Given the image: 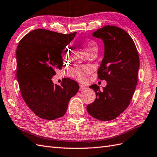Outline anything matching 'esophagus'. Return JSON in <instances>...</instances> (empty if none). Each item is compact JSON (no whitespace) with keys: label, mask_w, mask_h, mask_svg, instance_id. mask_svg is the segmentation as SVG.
<instances>
[{"label":"esophagus","mask_w":157,"mask_h":157,"mask_svg":"<svg viewBox=\"0 0 157 157\" xmlns=\"http://www.w3.org/2000/svg\"><path fill=\"white\" fill-rule=\"evenodd\" d=\"M87 89V88L86 87H85L84 86H83V85H82V84H80V89L79 90H80V91H84V90H86Z\"/></svg>","instance_id":"1"}]
</instances>
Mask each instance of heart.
I'll return each mask as SVG.
<instances>
[{
	"label": "heart",
	"instance_id": "obj_1",
	"mask_svg": "<svg viewBox=\"0 0 157 157\" xmlns=\"http://www.w3.org/2000/svg\"><path fill=\"white\" fill-rule=\"evenodd\" d=\"M84 48L86 50L91 52L97 49V44L95 41L91 40H86L84 42ZM69 46H66L63 51V54L64 56H67L69 51ZM92 67L89 65H78L73 68H71L68 70V75L71 77L73 78L80 82L86 81L88 77L91 73Z\"/></svg>",
	"mask_w": 157,
	"mask_h": 157
}]
</instances>
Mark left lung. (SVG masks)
I'll return each mask as SVG.
<instances>
[{
	"instance_id": "8db88e82",
	"label": "left lung",
	"mask_w": 157,
	"mask_h": 157,
	"mask_svg": "<svg viewBox=\"0 0 157 157\" xmlns=\"http://www.w3.org/2000/svg\"><path fill=\"white\" fill-rule=\"evenodd\" d=\"M103 41L104 58L98 69V78L107 85L100 90L96 84L89 86L96 92L94 102L87 111L101 121L115 119L128 107L137 83L139 57L132 38L124 29L105 26L92 33Z\"/></svg>"
}]
</instances>
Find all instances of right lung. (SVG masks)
<instances>
[{"label":"right lung","instance_id":"right-lung-1","mask_svg":"<svg viewBox=\"0 0 157 157\" xmlns=\"http://www.w3.org/2000/svg\"><path fill=\"white\" fill-rule=\"evenodd\" d=\"M76 33L37 29L25 36L17 47L16 77L21 94L29 109L41 119L53 120L64 116L69 100L78 91L75 80L63 78L61 85L52 80L63 67V49Z\"/></svg>","mask_w":157,"mask_h":157}]
</instances>
